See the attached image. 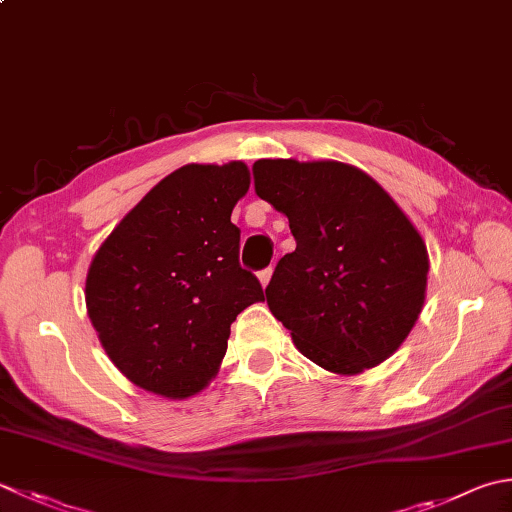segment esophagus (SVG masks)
<instances>
[{
	"mask_svg": "<svg viewBox=\"0 0 512 512\" xmlns=\"http://www.w3.org/2000/svg\"><path fill=\"white\" fill-rule=\"evenodd\" d=\"M270 275H273V266L259 270V282H262V286H266L270 282Z\"/></svg>",
	"mask_w": 512,
	"mask_h": 512,
	"instance_id": "34e87169",
	"label": "esophagus"
}]
</instances>
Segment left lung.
<instances>
[{"label":"left lung","instance_id":"8db88e82","mask_svg":"<svg viewBox=\"0 0 512 512\" xmlns=\"http://www.w3.org/2000/svg\"><path fill=\"white\" fill-rule=\"evenodd\" d=\"M253 177L297 242L266 286L270 313L330 373L382 364L422 313L424 239L373 177L348 164L259 159Z\"/></svg>","mask_w":512,"mask_h":512}]
</instances>
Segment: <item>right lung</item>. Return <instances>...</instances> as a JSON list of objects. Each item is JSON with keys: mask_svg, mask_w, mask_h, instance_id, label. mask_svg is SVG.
Returning <instances> with one entry per match:
<instances>
[{"mask_svg": "<svg viewBox=\"0 0 512 512\" xmlns=\"http://www.w3.org/2000/svg\"><path fill=\"white\" fill-rule=\"evenodd\" d=\"M250 186L242 162L188 164L164 177L108 235L86 277L99 342L150 393L184 399L215 377L230 324L264 299L239 264L230 213Z\"/></svg>", "mask_w": 512, "mask_h": 512, "instance_id": "right-lung-1", "label": "right lung"}]
</instances>
